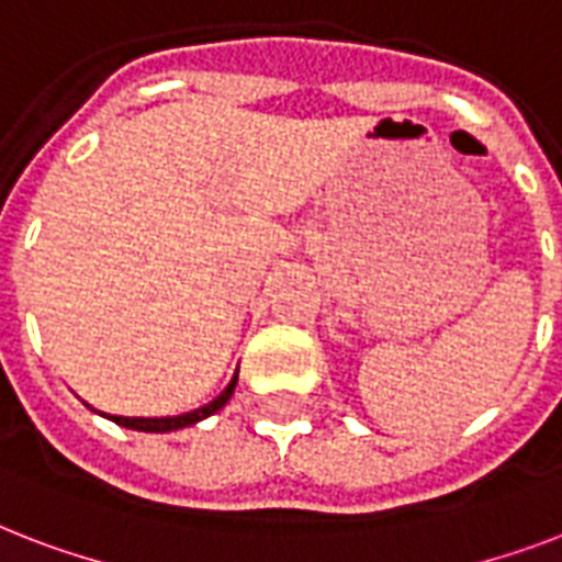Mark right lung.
I'll use <instances>...</instances> for the list:
<instances>
[{"instance_id": "add662e5", "label": "right lung", "mask_w": 562, "mask_h": 562, "mask_svg": "<svg viewBox=\"0 0 562 562\" xmlns=\"http://www.w3.org/2000/svg\"><path fill=\"white\" fill-rule=\"evenodd\" d=\"M236 384H238V370L233 373L229 384L218 393V396H215V400L206 402V405H201V408L187 411V414H178V417H116V414H101V411L99 414L101 417L113 419L116 426L134 428V431H154V435H166V431H178V428L194 426V423H201V419L212 417L215 411H221L224 405H227L229 396H233V391H236Z\"/></svg>"}]
</instances>
